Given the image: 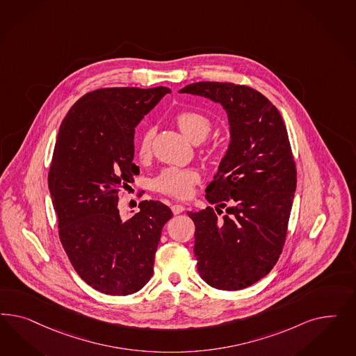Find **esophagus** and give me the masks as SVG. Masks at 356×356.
Segmentation results:
<instances>
[{"label": "esophagus", "mask_w": 356, "mask_h": 356, "mask_svg": "<svg viewBox=\"0 0 356 356\" xmlns=\"http://www.w3.org/2000/svg\"><path fill=\"white\" fill-rule=\"evenodd\" d=\"M171 209H172V213L175 216L183 213L184 210H185V207L183 205H179V204H175V205L171 206Z\"/></svg>", "instance_id": "1"}]
</instances>
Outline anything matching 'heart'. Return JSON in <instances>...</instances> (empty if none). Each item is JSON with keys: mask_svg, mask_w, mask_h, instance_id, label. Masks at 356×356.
<instances>
[{"mask_svg": "<svg viewBox=\"0 0 356 356\" xmlns=\"http://www.w3.org/2000/svg\"><path fill=\"white\" fill-rule=\"evenodd\" d=\"M175 121L177 127L183 131L184 136L193 142L205 140L206 136L211 129V122L204 113L184 109L180 111ZM152 130H145L140 136L137 152L140 159H147L151 155V143H152ZM201 180V175L194 168H180L170 167L165 168L155 180L156 191L161 193L175 197V198H188L193 193L195 184Z\"/></svg>", "mask_w": 356, "mask_h": 356, "instance_id": "heart-1", "label": "heart"}]
</instances>
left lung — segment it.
I'll return each instance as SVG.
<instances>
[{"label": "left lung", "mask_w": 356, "mask_h": 356, "mask_svg": "<svg viewBox=\"0 0 356 356\" xmlns=\"http://www.w3.org/2000/svg\"><path fill=\"white\" fill-rule=\"evenodd\" d=\"M180 92L209 97L228 113L231 143L206 188L216 209L188 216L201 278L218 290H243L269 274L284 247L296 189L287 129L277 107L252 87L206 81Z\"/></svg>", "instance_id": "obj_1"}]
</instances>
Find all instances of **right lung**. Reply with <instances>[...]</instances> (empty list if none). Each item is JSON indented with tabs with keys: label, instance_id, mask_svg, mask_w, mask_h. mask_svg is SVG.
Listing matches in <instances>:
<instances>
[{
	"label": "right lung",
	"instance_id": "1",
	"mask_svg": "<svg viewBox=\"0 0 356 356\" xmlns=\"http://www.w3.org/2000/svg\"><path fill=\"white\" fill-rule=\"evenodd\" d=\"M171 90L107 87L78 99L54 145L48 186L58 236L78 275L107 295H130L150 280L168 206L142 201L122 219L120 191L140 168L133 163L134 131Z\"/></svg>",
	"mask_w": 356,
	"mask_h": 356
}]
</instances>
